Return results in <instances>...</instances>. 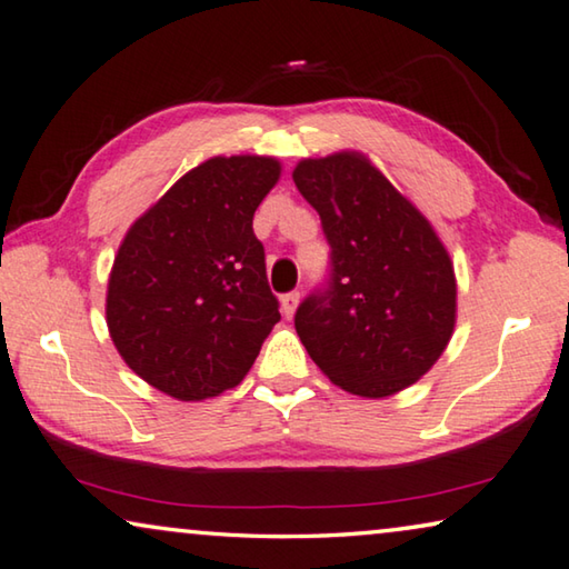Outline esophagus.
<instances>
[{
  "mask_svg": "<svg viewBox=\"0 0 569 569\" xmlns=\"http://www.w3.org/2000/svg\"><path fill=\"white\" fill-rule=\"evenodd\" d=\"M297 305H300V292L282 295V312H284V318H292L295 310H297Z\"/></svg>",
  "mask_w": 569,
  "mask_h": 569,
  "instance_id": "1",
  "label": "esophagus"
}]
</instances>
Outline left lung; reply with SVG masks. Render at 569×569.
Masks as SVG:
<instances>
[{"instance_id": "obj_1", "label": "left lung", "mask_w": 569, "mask_h": 569, "mask_svg": "<svg viewBox=\"0 0 569 569\" xmlns=\"http://www.w3.org/2000/svg\"><path fill=\"white\" fill-rule=\"evenodd\" d=\"M333 249L328 290L295 328L343 391L383 399L412 387L448 348L458 318L452 259L422 211L363 152L305 157L292 170Z\"/></svg>"}]
</instances>
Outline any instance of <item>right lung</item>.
Segmentation results:
<instances>
[{"label":"right lung","instance_id":"obj_1","mask_svg":"<svg viewBox=\"0 0 569 569\" xmlns=\"http://www.w3.org/2000/svg\"><path fill=\"white\" fill-rule=\"evenodd\" d=\"M282 164L211 157L129 226L107 287V326L139 379L180 401L239 387L279 322L251 221Z\"/></svg>","mask_w":569,"mask_h":569}]
</instances>
